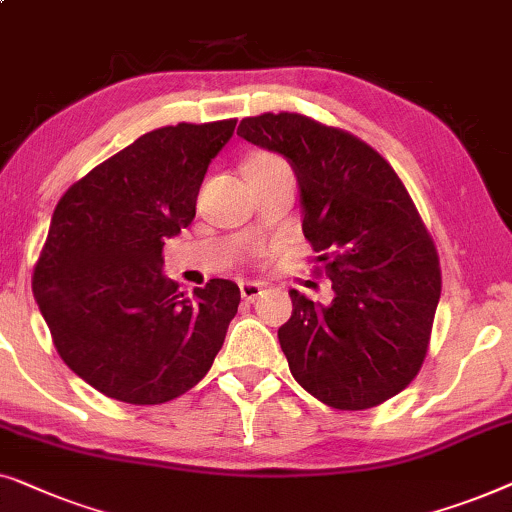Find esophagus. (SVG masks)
<instances>
[{
  "mask_svg": "<svg viewBox=\"0 0 512 512\" xmlns=\"http://www.w3.org/2000/svg\"><path fill=\"white\" fill-rule=\"evenodd\" d=\"M264 287L259 283H241V297L246 301H255L259 299V294H262Z\"/></svg>",
  "mask_w": 512,
  "mask_h": 512,
  "instance_id": "34e87169",
  "label": "esophagus"
}]
</instances>
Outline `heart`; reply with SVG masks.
<instances>
[{"instance_id":"1","label":"heart","mask_w":512,"mask_h":512,"mask_svg":"<svg viewBox=\"0 0 512 512\" xmlns=\"http://www.w3.org/2000/svg\"><path fill=\"white\" fill-rule=\"evenodd\" d=\"M248 171H290V167H287L283 157L273 153H257L250 157Z\"/></svg>"}]
</instances>
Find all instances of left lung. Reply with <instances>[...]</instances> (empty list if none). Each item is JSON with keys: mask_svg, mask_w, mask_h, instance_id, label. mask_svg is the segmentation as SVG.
I'll list each match as a JSON object with an SVG mask.
<instances>
[{"mask_svg": "<svg viewBox=\"0 0 512 512\" xmlns=\"http://www.w3.org/2000/svg\"><path fill=\"white\" fill-rule=\"evenodd\" d=\"M292 162L318 276L334 301L297 290L278 341L297 383L338 410H366L422 369L441 299L436 243L378 150L301 113L243 118L236 132Z\"/></svg>", "mask_w": 512, "mask_h": 512, "instance_id": "left-lung-1", "label": "left lung"}]
</instances>
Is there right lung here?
Returning <instances> with one entry per match:
<instances>
[{
  "mask_svg": "<svg viewBox=\"0 0 512 512\" xmlns=\"http://www.w3.org/2000/svg\"><path fill=\"white\" fill-rule=\"evenodd\" d=\"M234 127L236 118L153 129L57 201L34 299L57 355L106 397L134 406L181 397L225 343L239 285L213 278L183 297L162 276V248L192 222L208 164Z\"/></svg>",
  "mask_w": 512,
  "mask_h": 512,
  "instance_id": "1",
  "label": "right lung"
}]
</instances>
